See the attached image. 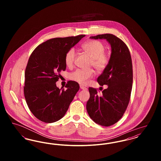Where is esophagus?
I'll list each match as a JSON object with an SVG mask.
<instances>
[{"label":"esophagus","instance_id":"esophagus-1","mask_svg":"<svg viewBox=\"0 0 161 161\" xmlns=\"http://www.w3.org/2000/svg\"><path fill=\"white\" fill-rule=\"evenodd\" d=\"M80 89H82V90H86V89H87L86 87H84V86H82V85H80Z\"/></svg>","mask_w":161,"mask_h":161}]
</instances>
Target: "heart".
Here are the masks:
<instances>
[{
    "label": "heart",
    "instance_id": "b5f03b06",
    "mask_svg": "<svg viewBox=\"0 0 161 161\" xmlns=\"http://www.w3.org/2000/svg\"><path fill=\"white\" fill-rule=\"evenodd\" d=\"M81 49L91 57V66L97 72H101L106 68L109 58L107 54L104 53L105 47L102 43L97 40H89L81 45ZM76 56V51L74 48L68 51L64 57L65 64L67 67L72 68L74 66ZM93 76V72L91 69H77L70 74L69 78L79 84L85 85Z\"/></svg>",
    "mask_w": 161,
    "mask_h": 161
}]
</instances>
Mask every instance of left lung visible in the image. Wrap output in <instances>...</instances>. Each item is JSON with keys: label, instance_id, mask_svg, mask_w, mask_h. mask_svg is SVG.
Returning a JSON list of instances; mask_svg holds the SVG:
<instances>
[{"label": "left lung", "instance_id": "8db88e82", "mask_svg": "<svg viewBox=\"0 0 161 161\" xmlns=\"http://www.w3.org/2000/svg\"><path fill=\"white\" fill-rule=\"evenodd\" d=\"M106 39L111 46V55L106 68L97 78L100 86L107 85L101 93L89 87L90 98L86 109L90 118L102 126H110L123 116L130 101L133 69L130 51L120 38L111 34L90 37Z\"/></svg>", "mask_w": 161, "mask_h": 161}]
</instances>
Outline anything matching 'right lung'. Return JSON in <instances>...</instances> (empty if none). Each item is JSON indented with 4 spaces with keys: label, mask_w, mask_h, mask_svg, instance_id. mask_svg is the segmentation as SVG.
Returning a JSON list of instances; mask_svg holds the SVG:
<instances>
[{
    "label": "right lung",
    "mask_w": 161,
    "mask_h": 161,
    "mask_svg": "<svg viewBox=\"0 0 161 161\" xmlns=\"http://www.w3.org/2000/svg\"><path fill=\"white\" fill-rule=\"evenodd\" d=\"M84 36L49 39L30 55L25 73L24 95L31 112L41 121L52 123L61 119L78 91L75 81H69L66 89L57 87L56 82L66 68V53Z\"/></svg>",
    "instance_id": "1"
}]
</instances>
